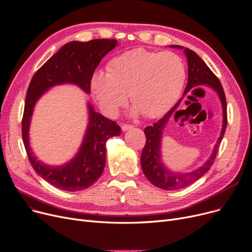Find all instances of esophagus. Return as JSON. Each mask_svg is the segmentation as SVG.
I'll use <instances>...</instances> for the list:
<instances>
[{
    "mask_svg": "<svg viewBox=\"0 0 252 252\" xmlns=\"http://www.w3.org/2000/svg\"><path fill=\"white\" fill-rule=\"evenodd\" d=\"M133 127H134V126H130V125H124V126H122V128H123L124 131H126V130H128V129H131Z\"/></svg>",
    "mask_w": 252,
    "mask_h": 252,
    "instance_id": "1",
    "label": "esophagus"
}]
</instances>
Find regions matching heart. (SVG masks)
Wrapping results in <instances>:
<instances>
[{
	"instance_id": "heart-1",
	"label": "heart",
	"mask_w": 252,
	"mask_h": 252,
	"mask_svg": "<svg viewBox=\"0 0 252 252\" xmlns=\"http://www.w3.org/2000/svg\"><path fill=\"white\" fill-rule=\"evenodd\" d=\"M108 73L96 72L91 88L100 108L109 116L126 104L127 94L135 104L134 114L150 118L165 113L180 97L186 68L173 52L130 50L112 59Z\"/></svg>"
}]
</instances>
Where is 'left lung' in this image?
I'll use <instances>...</instances> for the list:
<instances>
[{"mask_svg":"<svg viewBox=\"0 0 252 252\" xmlns=\"http://www.w3.org/2000/svg\"><path fill=\"white\" fill-rule=\"evenodd\" d=\"M170 48H176L179 50H184L185 56L188 62V83L186 89L184 91L183 97L178 101V103L171 108L161 119L153 126H149L144 129L145 136H146V144H145L142 155H141V166L143 173L151 184L154 186L163 190H179L189 186L197 180H199L209 170L213 165L220 144L222 140L227 127V102L224 96L223 89L219 81V78L215 73L209 69L205 62L198 56L196 53L188 48L174 45L169 46ZM206 85L214 89L218 94L222 108H223V125L220 137L215 145L214 150L212 153L209 159L199 168L187 173H181L180 172H173L169 170L163 163L161 157V142L163 130L169 120L178 108L182 99L188 94V93L195 86Z\"/></svg>","mask_w":252,"mask_h":252,"instance_id":"obj_1","label":"left lung"}]
</instances>
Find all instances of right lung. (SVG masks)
Returning a JSON list of instances; mask_svg holds the SVG:
<instances>
[{"label":"right lung","instance_id":"right-lung-1","mask_svg":"<svg viewBox=\"0 0 252 252\" xmlns=\"http://www.w3.org/2000/svg\"><path fill=\"white\" fill-rule=\"evenodd\" d=\"M116 46V39L106 38L69 42L53 55L32 78L25 98L22 139L36 174L58 189L75 192L95 184L105 167L106 142L111 137L121 135V127L96 112L88 102V126L76 154L62 165H49L37 159L30 143V126L35 104L48 90L65 84L74 85L90 94L93 73L103 57Z\"/></svg>","mask_w":252,"mask_h":252}]
</instances>
